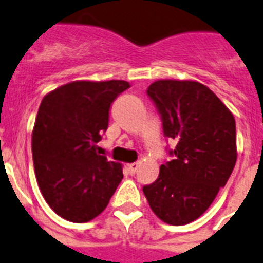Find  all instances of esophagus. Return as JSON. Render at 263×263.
I'll use <instances>...</instances> for the list:
<instances>
[{"instance_id":"34e87169","label":"esophagus","mask_w":263,"mask_h":263,"mask_svg":"<svg viewBox=\"0 0 263 263\" xmlns=\"http://www.w3.org/2000/svg\"><path fill=\"white\" fill-rule=\"evenodd\" d=\"M138 167H139L138 162H136V163L127 164V170H129V173L132 174V175H134V174L137 173V170H138Z\"/></svg>"}]
</instances>
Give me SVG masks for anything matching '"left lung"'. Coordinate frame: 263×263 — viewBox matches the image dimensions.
<instances>
[{
  "mask_svg": "<svg viewBox=\"0 0 263 263\" xmlns=\"http://www.w3.org/2000/svg\"><path fill=\"white\" fill-rule=\"evenodd\" d=\"M175 159L143 187L153 212L170 225L200 217L227 184L237 160L236 121L212 90L194 80H157L147 88Z\"/></svg>",
  "mask_w": 263,
  "mask_h": 263,
  "instance_id": "obj_1",
  "label": "left lung"
}]
</instances>
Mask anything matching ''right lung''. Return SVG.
I'll list each match as a JSON object with an SVG mask.
<instances>
[{"instance_id":"add662e5","label":"right lung","mask_w":263,"mask_h":263,"mask_svg":"<svg viewBox=\"0 0 263 263\" xmlns=\"http://www.w3.org/2000/svg\"><path fill=\"white\" fill-rule=\"evenodd\" d=\"M130 85L124 80H78L46 95L32 129L36 182L53 212L87 222L108 205L121 183L122 166L99 155L109 109Z\"/></svg>"}]
</instances>
